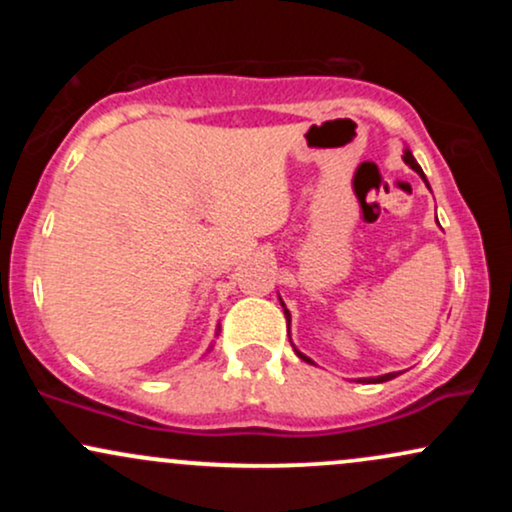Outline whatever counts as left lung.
<instances>
[{
  "instance_id": "left-lung-1",
  "label": "left lung",
  "mask_w": 512,
  "mask_h": 512,
  "mask_svg": "<svg viewBox=\"0 0 512 512\" xmlns=\"http://www.w3.org/2000/svg\"><path fill=\"white\" fill-rule=\"evenodd\" d=\"M404 163H407V166H409V168H414V170H416V173H419V175H421V180H424V182H426V185H428V180H426L424 170H421V166H419V163H416V158H414V156H411V151H409V149H404ZM436 221H438V219H436ZM281 308H284L286 322H291V313H289V310H286V305H284V301H281ZM291 346H293V344H291ZM293 351H296V356H298V358H303V361H305V363H313V361H310V358H308V356H305V354H301V351H298V349H296V346H293ZM392 378H397V373H387V375H378V378H361V383H385V380H392Z\"/></svg>"
}]
</instances>
